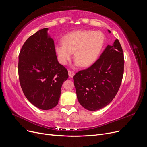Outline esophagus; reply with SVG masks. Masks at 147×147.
I'll return each mask as SVG.
<instances>
[{
	"label": "esophagus",
	"instance_id": "esophagus-1",
	"mask_svg": "<svg viewBox=\"0 0 147 147\" xmlns=\"http://www.w3.org/2000/svg\"><path fill=\"white\" fill-rule=\"evenodd\" d=\"M68 73H69V77H70V78H72V77L74 76V75H75L74 72H73V71H72V70H68Z\"/></svg>",
	"mask_w": 147,
	"mask_h": 147
}]
</instances>
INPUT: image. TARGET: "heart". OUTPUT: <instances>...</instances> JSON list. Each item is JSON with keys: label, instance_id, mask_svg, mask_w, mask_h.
Listing matches in <instances>:
<instances>
[{"label": "heart", "instance_id": "obj_1", "mask_svg": "<svg viewBox=\"0 0 147 147\" xmlns=\"http://www.w3.org/2000/svg\"><path fill=\"white\" fill-rule=\"evenodd\" d=\"M104 43V35L99 31L75 30L64 35L63 43L56 45L55 51L61 64H67L74 53L75 64L89 67L97 61Z\"/></svg>", "mask_w": 147, "mask_h": 147}]
</instances>
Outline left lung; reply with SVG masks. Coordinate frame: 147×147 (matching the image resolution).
Returning a JSON list of instances; mask_svg holds the SVG:
<instances>
[{
    "label": "left lung",
    "mask_w": 147,
    "mask_h": 147,
    "mask_svg": "<svg viewBox=\"0 0 147 147\" xmlns=\"http://www.w3.org/2000/svg\"><path fill=\"white\" fill-rule=\"evenodd\" d=\"M109 32H111L109 30ZM123 49L118 39L108 45L90 67L74 76L77 99L84 109L95 111L104 108L114 99L124 73Z\"/></svg>",
    "instance_id": "1"
}]
</instances>
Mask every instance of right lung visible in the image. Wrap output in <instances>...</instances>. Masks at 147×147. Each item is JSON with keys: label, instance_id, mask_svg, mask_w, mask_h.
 <instances>
[{"label": "right lung", "instance_id": "1", "mask_svg": "<svg viewBox=\"0 0 147 147\" xmlns=\"http://www.w3.org/2000/svg\"><path fill=\"white\" fill-rule=\"evenodd\" d=\"M48 30H39L27 39L18 61L19 80L24 94L31 104L42 110L57 105L62 84L69 77L67 70L57 61L54 40Z\"/></svg>", "mask_w": 147, "mask_h": 147}]
</instances>
